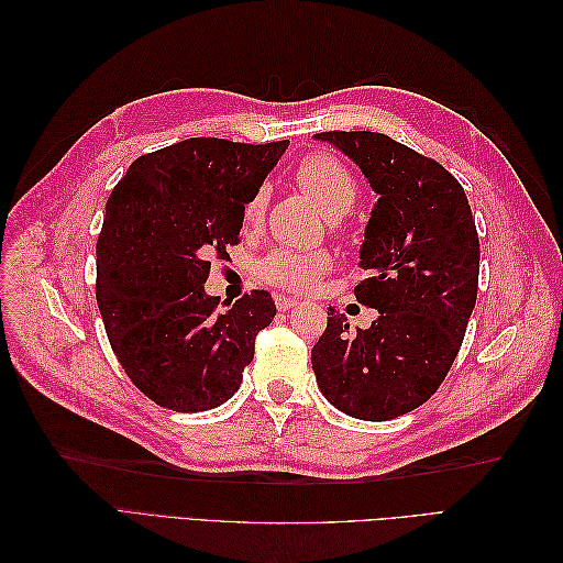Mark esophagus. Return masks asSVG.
Masks as SVG:
<instances>
[{"instance_id":"obj_1","label":"esophagus","mask_w":563,"mask_h":563,"mask_svg":"<svg viewBox=\"0 0 563 563\" xmlns=\"http://www.w3.org/2000/svg\"><path fill=\"white\" fill-rule=\"evenodd\" d=\"M275 305H277L279 312H288L291 308H296L298 300L291 298V296H275Z\"/></svg>"}]
</instances>
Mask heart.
<instances>
[{"mask_svg": "<svg viewBox=\"0 0 563 563\" xmlns=\"http://www.w3.org/2000/svg\"><path fill=\"white\" fill-rule=\"evenodd\" d=\"M296 180L319 203L323 216L329 220L343 218L352 209L356 197H360V187H356V180L347 172V166L331 155H323V152H314V155L305 157L298 164ZM265 209L267 190L258 187L244 203V223L258 225L265 216ZM329 267L331 258L323 251L298 253L279 249L265 255L258 265V272L267 284L284 288V291L300 294L312 288Z\"/></svg>", "mask_w": 563, "mask_h": 563, "instance_id": "1", "label": "heart"}]
</instances>
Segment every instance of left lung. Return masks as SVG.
<instances>
[{
  "instance_id": "8db88e82",
  "label": "left lung",
  "mask_w": 563,
  "mask_h": 563,
  "mask_svg": "<svg viewBox=\"0 0 563 563\" xmlns=\"http://www.w3.org/2000/svg\"><path fill=\"white\" fill-rule=\"evenodd\" d=\"M371 183L373 207L360 251L368 279L354 296L378 310L350 329L331 308L312 347L321 395L360 420H391L428 401L444 383L479 286V234L470 201L439 162L373 131H327Z\"/></svg>"
}]
</instances>
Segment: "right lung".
<instances>
[{"label": "right lung", "mask_w": 563, "mask_h": 563, "mask_svg": "<svg viewBox=\"0 0 563 563\" xmlns=\"http://www.w3.org/2000/svg\"><path fill=\"white\" fill-rule=\"evenodd\" d=\"M286 147L187 139L135 159L108 199L96 244L98 310L131 383L168 411L225 404L255 335L277 314L267 291L218 310L203 284L211 255L240 242L244 203Z\"/></svg>", "instance_id": "add662e5"}]
</instances>
